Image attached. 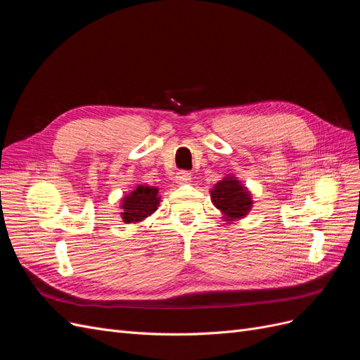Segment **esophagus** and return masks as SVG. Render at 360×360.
Segmentation results:
<instances>
[{"label": "esophagus", "mask_w": 360, "mask_h": 360, "mask_svg": "<svg viewBox=\"0 0 360 360\" xmlns=\"http://www.w3.org/2000/svg\"><path fill=\"white\" fill-rule=\"evenodd\" d=\"M176 180H177L179 184H186L192 180V176H191V172H188V171H180V172H177Z\"/></svg>", "instance_id": "1"}]
</instances>
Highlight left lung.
Here are the masks:
<instances>
[{
  "mask_svg": "<svg viewBox=\"0 0 360 360\" xmlns=\"http://www.w3.org/2000/svg\"><path fill=\"white\" fill-rule=\"evenodd\" d=\"M210 192L213 204L224 213L225 221L240 219L252 207L250 193L236 177L228 176L217 181Z\"/></svg>",
  "mask_w": 360,
  "mask_h": 360,
  "instance_id": "obj_1",
  "label": "left lung"
}]
</instances>
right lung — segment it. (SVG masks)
<instances>
[{
  "label": "right lung",
  "instance_id": "add662e5",
  "mask_svg": "<svg viewBox=\"0 0 360 360\" xmlns=\"http://www.w3.org/2000/svg\"><path fill=\"white\" fill-rule=\"evenodd\" d=\"M159 191L155 186H139L130 192L127 197L123 198L122 202V217L126 224L130 222H141L146 219L147 216L151 213H155L160 197H159Z\"/></svg>",
  "mask_w": 360,
  "mask_h": 360
}]
</instances>
